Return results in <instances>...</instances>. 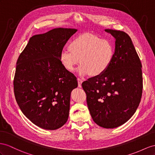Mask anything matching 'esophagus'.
I'll list each match as a JSON object with an SVG mask.
<instances>
[{"mask_svg":"<svg viewBox=\"0 0 155 155\" xmlns=\"http://www.w3.org/2000/svg\"><path fill=\"white\" fill-rule=\"evenodd\" d=\"M78 87H81L82 86V82H83V81L82 80V79H81V78H78Z\"/></svg>","mask_w":155,"mask_h":155,"instance_id":"obj_1","label":"esophagus"}]
</instances>
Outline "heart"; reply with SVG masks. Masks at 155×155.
Wrapping results in <instances>:
<instances>
[{
    "label": "heart",
    "mask_w": 155,
    "mask_h": 155,
    "mask_svg": "<svg viewBox=\"0 0 155 155\" xmlns=\"http://www.w3.org/2000/svg\"><path fill=\"white\" fill-rule=\"evenodd\" d=\"M69 50H63L59 55V60L69 71L77 69L81 76L90 74L96 77L104 73L113 62L114 55L113 44L109 40L102 39L97 35L83 34L71 41Z\"/></svg>",
    "instance_id": "obj_1"
}]
</instances>
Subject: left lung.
<instances>
[{"mask_svg": "<svg viewBox=\"0 0 155 155\" xmlns=\"http://www.w3.org/2000/svg\"><path fill=\"white\" fill-rule=\"evenodd\" d=\"M115 38L111 65L104 73L82 84L93 120L105 128H114L133 116L143 91L141 63L129 35L105 29Z\"/></svg>", "mask_w": 155, "mask_h": 155, "instance_id": "left-lung-1", "label": "left lung"}]
</instances>
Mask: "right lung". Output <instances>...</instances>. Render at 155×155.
<instances>
[{"label":"right lung","mask_w":155,"mask_h":155,"mask_svg":"<svg viewBox=\"0 0 155 155\" xmlns=\"http://www.w3.org/2000/svg\"><path fill=\"white\" fill-rule=\"evenodd\" d=\"M75 29L57 28L30 38L16 63L15 100L24 115L38 127L54 130L69 117L76 77L64 68L59 55Z\"/></svg>","instance_id":"add662e5"}]
</instances>
